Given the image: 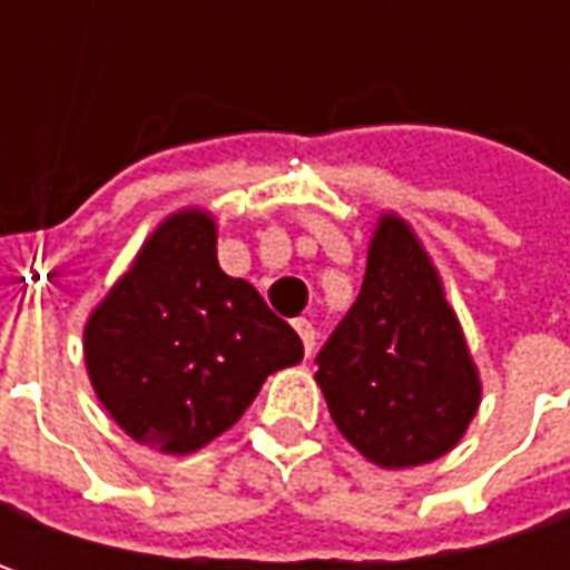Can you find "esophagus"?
Returning a JSON list of instances; mask_svg holds the SVG:
<instances>
[{
    "label": "esophagus",
    "instance_id": "obj_1",
    "mask_svg": "<svg viewBox=\"0 0 570 570\" xmlns=\"http://www.w3.org/2000/svg\"><path fill=\"white\" fill-rule=\"evenodd\" d=\"M295 330L301 342H304V355H311L314 352V345H317V330H314V323L311 320H295Z\"/></svg>",
    "mask_w": 570,
    "mask_h": 570
}]
</instances>
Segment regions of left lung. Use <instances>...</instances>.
Instances as JSON below:
<instances>
[{
  "label": "left lung",
  "instance_id": "1",
  "mask_svg": "<svg viewBox=\"0 0 570 570\" xmlns=\"http://www.w3.org/2000/svg\"><path fill=\"white\" fill-rule=\"evenodd\" d=\"M314 364L345 441L386 470L444 456L479 409L460 323L422 244L393 215L371 240L358 301Z\"/></svg>",
  "mask_w": 570,
  "mask_h": 570
}]
</instances>
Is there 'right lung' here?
Segmentation results:
<instances>
[{
    "label": "right lung",
    "mask_w": 570,
    "mask_h": 570,
    "mask_svg": "<svg viewBox=\"0 0 570 570\" xmlns=\"http://www.w3.org/2000/svg\"><path fill=\"white\" fill-rule=\"evenodd\" d=\"M301 358L295 330L250 282L222 273L206 212L167 218L85 326L104 409L165 453H193L228 431L263 381Z\"/></svg>",
    "instance_id": "right-lung-1"
}]
</instances>
